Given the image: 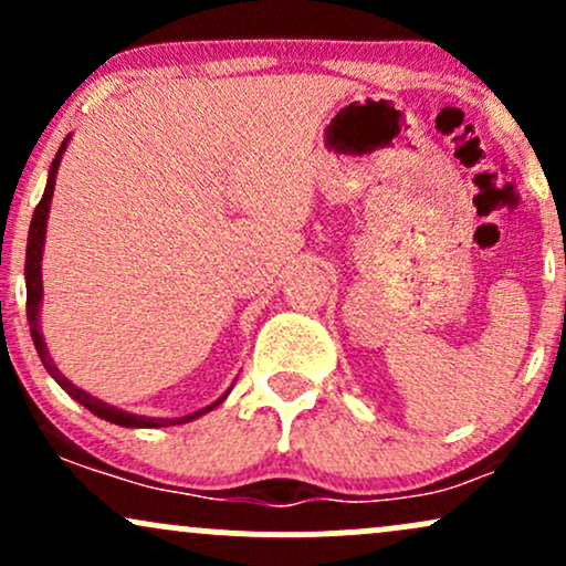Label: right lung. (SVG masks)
I'll use <instances>...</instances> for the list:
<instances>
[{
	"label": "right lung",
	"instance_id": "right-lung-1",
	"mask_svg": "<svg viewBox=\"0 0 566 566\" xmlns=\"http://www.w3.org/2000/svg\"><path fill=\"white\" fill-rule=\"evenodd\" d=\"M71 135L66 140L61 143V148H57L53 165H50V175H48V186H44V193H42V201L36 205L34 210V218H31V229H29V244H25V316H29V329H31V340H34L36 346V354L39 359H42L44 369H48L50 375H53L57 386L63 388L69 396H74L76 401H80L82 407H87L90 412L97 415V418L108 420V423L114 426H125V428H165V426H180V423H191V420L201 418V415H207L210 409H216L220 401L226 399V396L231 394V388L220 396L218 401H212V405L197 409V412L191 415H184V418H146V415H135V412H127V409H119L114 405H106V401H101L97 396L82 391L80 386H74L66 375L57 369V365L53 361V356H50L48 350V343H44V335H42V327H39V311H42V252H44V237H48V218H50V201H53V191H55V175H57V167H61V159H63V151H66Z\"/></svg>",
	"mask_w": 566,
	"mask_h": 566
}]
</instances>
